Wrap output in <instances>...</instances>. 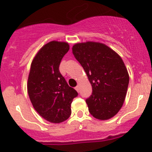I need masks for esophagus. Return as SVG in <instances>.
Returning <instances> with one entry per match:
<instances>
[{
	"mask_svg": "<svg viewBox=\"0 0 152 152\" xmlns=\"http://www.w3.org/2000/svg\"><path fill=\"white\" fill-rule=\"evenodd\" d=\"M75 89H76V91H77V92L79 91V86H76V87H75Z\"/></svg>",
	"mask_w": 152,
	"mask_h": 152,
	"instance_id": "34e87169",
	"label": "esophagus"
}]
</instances>
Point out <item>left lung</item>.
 <instances>
[{
	"label": "left lung",
	"mask_w": 152,
	"mask_h": 152,
	"mask_svg": "<svg viewBox=\"0 0 152 152\" xmlns=\"http://www.w3.org/2000/svg\"><path fill=\"white\" fill-rule=\"evenodd\" d=\"M72 51L92 85L93 93L86 100L90 113L102 121L114 117L124 104L129 81L123 59L99 42L76 43Z\"/></svg>",
	"instance_id": "8db88e82"
}]
</instances>
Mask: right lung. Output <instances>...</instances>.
Listing matches in <instances>:
<instances>
[{
	"instance_id": "1",
	"label": "right lung",
	"mask_w": 152,
	"mask_h": 152,
	"mask_svg": "<svg viewBox=\"0 0 152 152\" xmlns=\"http://www.w3.org/2000/svg\"><path fill=\"white\" fill-rule=\"evenodd\" d=\"M69 48L66 42L50 41L38 50L31 64L27 82L29 99L38 114L50 123L66 121L71 115L73 99L78 96L59 70Z\"/></svg>"
}]
</instances>
